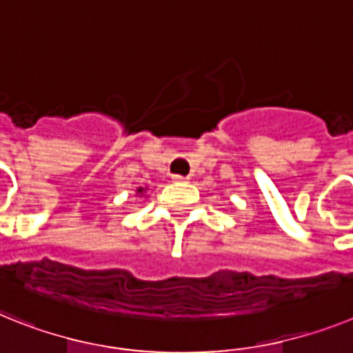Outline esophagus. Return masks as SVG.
Here are the masks:
<instances>
[{
    "label": "esophagus",
    "mask_w": 353,
    "mask_h": 353,
    "mask_svg": "<svg viewBox=\"0 0 353 353\" xmlns=\"http://www.w3.org/2000/svg\"><path fill=\"white\" fill-rule=\"evenodd\" d=\"M172 179L176 183H188L190 181V177H183V176H172Z\"/></svg>",
    "instance_id": "1"
}]
</instances>
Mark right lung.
Masks as SVG:
<instances>
[{"label": "right lung", "mask_w": 353, "mask_h": 353, "mask_svg": "<svg viewBox=\"0 0 353 353\" xmlns=\"http://www.w3.org/2000/svg\"><path fill=\"white\" fill-rule=\"evenodd\" d=\"M136 195H140V197H145V195H147V188H143V186H140V188L136 190Z\"/></svg>", "instance_id": "1"}]
</instances>
